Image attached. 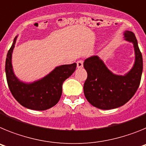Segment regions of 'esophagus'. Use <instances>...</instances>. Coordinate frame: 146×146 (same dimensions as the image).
<instances>
[{
    "label": "esophagus",
    "mask_w": 146,
    "mask_h": 146,
    "mask_svg": "<svg viewBox=\"0 0 146 146\" xmlns=\"http://www.w3.org/2000/svg\"><path fill=\"white\" fill-rule=\"evenodd\" d=\"M77 68H82L83 66V60H80L77 62Z\"/></svg>",
    "instance_id": "1"
}]
</instances>
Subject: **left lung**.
Instances as JSON below:
<instances>
[{
  "label": "left lung",
  "mask_w": 146,
  "mask_h": 146,
  "mask_svg": "<svg viewBox=\"0 0 146 146\" xmlns=\"http://www.w3.org/2000/svg\"><path fill=\"white\" fill-rule=\"evenodd\" d=\"M124 39L134 45L135 61L124 76L113 74L98 56L86 59L83 66L88 77L83 86L88 102L102 110L119 108L129 101L140 86L143 72V57L134 33L124 32Z\"/></svg>",
  "instance_id": "obj_1"
}]
</instances>
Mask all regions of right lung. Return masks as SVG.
I'll use <instances>...</instances> for the list:
<instances>
[{"mask_svg": "<svg viewBox=\"0 0 146 146\" xmlns=\"http://www.w3.org/2000/svg\"><path fill=\"white\" fill-rule=\"evenodd\" d=\"M17 36L14 39L6 59V80L11 94L25 108L34 110H45L55 106L62 94L63 82L75 71L77 64L57 66L42 79L25 83L15 75L11 64V55Z\"/></svg>", "mask_w": 146, "mask_h": 146, "instance_id": "add662e5", "label": "right lung"}]
</instances>
